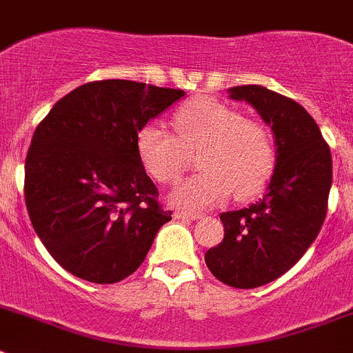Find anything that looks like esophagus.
I'll list each match as a JSON object with an SVG mask.
<instances>
[{"label": "esophagus", "mask_w": 353, "mask_h": 353, "mask_svg": "<svg viewBox=\"0 0 353 353\" xmlns=\"http://www.w3.org/2000/svg\"><path fill=\"white\" fill-rule=\"evenodd\" d=\"M201 217V214H191V212H179L177 210L174 214V219H183V221H198Z\"/></svg>", "instance_id": "34e87169"}]
</instances>
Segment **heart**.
Instances as JSON below:
<instances>
[{"instance_id":"1","label":"heart","mask_w":353,"mask_h":353,"mask_svg":"<svg viewBox=\"0 0 353 353\" xmlns=\"http://www.w3.org/2000/svg\"><path fill=\"white\" fill-rule=\"evenodd\" d=\"M177 138L159 122L136 132V153L146 172L159 183H174L184 170V150L201 146L200 174L170 193V203L203 210L234 193L246 200L263 188L274 165L271 134L260 122L245 119L232 105L217 98H198L172 115Z\"/></svg>"}]
</instances>
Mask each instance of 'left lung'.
Masks as SVG:
<instances>
[{
  "instance_id": "1",
  "label": "left lung",
  "mask_w": 353,
  "mask_h": 353,
  "mask_svg": "<svg viewBox=\"0 0 353 353\" xmlns=\"http://www.w3.org/2000/svg\"><path fill=\"white\" fill-rule=\"evenodd\" d=\"M271 128L276 165L265 193L241 210L224 212V239L205 253L212 274L239 290L268 285L295 265L317 238L327 210L333 162L309 112L283 94L248 84L228 90Z\"/></svg>"
}]
</instances>
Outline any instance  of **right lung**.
Here are the masks:
<instances>
[{
    "mask_svg": "<svg viewBox=\"0 0 353 353\" xmlns=\"http://www.w3.org/2000/svg\"><path fill=\"white\" fill-rule=\"evenodd\" d=\"M184 91L108 79L58 100L26 159L30 222L65 271L112 285L131 276L172 212L136 153V132Z\"/></svg>",
    "mask_w": 353,
    "mask_h": 353,
    "instance_id": "obj_1",
    "label": "right lung"
}]
</instances>
